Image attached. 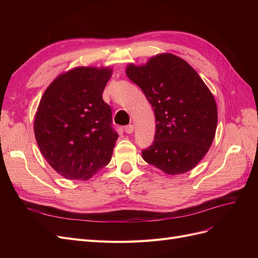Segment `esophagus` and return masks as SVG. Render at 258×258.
Segmentation results:
<instances>
[{
    "mask_svg": "<svg viewBox=\"0 0 258 258\" xmlns=\"http://www.w3.org/2000/svg\"><path fill=\"white\" fill-rule=\"evenodd\" d=\"M124 131H126L129 135L132 134V132H134V126H132V124H128V126L124 127Z\"/></svg>",
    "mask_w": 258,
    "mask_h": 258,
    "instance_id": "esophagus-1",
    "label": "esophagus"
}]
</instances>
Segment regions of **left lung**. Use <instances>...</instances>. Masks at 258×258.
Instances as JSON below:
<instances>
[{"label":"left lung","instance_id":"1","mask_svg":"<svg viewBox=\"0 0 258 258\" xmlns=\"http://www.w3.org/2000/svg\"><path fill=\"white\" fill-rule=\"evenodd\" d=\"M126 74L154 108L153 144L143 159L171 175L198 165L213 142L217 126L215 99L198 73L172 53H160L141 67L129 64Z\"/></svg>","mask_w":258,"mask_h":258}]
</instances>
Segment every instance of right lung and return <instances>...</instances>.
<instances>
[{"label":"right lung","instance_id":"1","mask_svg":"<svg viewBox=\"0 0 258 258\" xmlns=\"http://www.w3.org/2000/svg\"><path fill=\"white\" fill-rule=\"evenodd\" d=\"M110 68L79 67L60 74L45 90L34 118L44 158L68 179L90 178L110 162L118 138L112 108L102 99Z\"/></svg>","mask_w":258,"mask_h":258}]
</instances>
